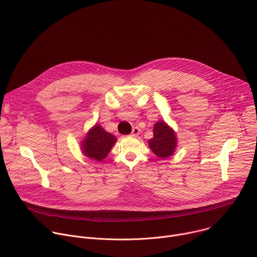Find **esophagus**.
<instances>
[{"mask_svg": "<svg viewBox=\"0 0 257 257\" xmlns=\"http://www.w3.org/2000/svg\"><path fill=\"white\" fill-rule=\"evenodd\" d=\"M139 133H140V129H139L138 127H134V128H133V130H132L131 136H133V137H137V136L139 135Z\"/></svg>", "mask_w": 257, "mask_h": 257, "instance_id": "obj_1", "label": "esophagus"}]
</instances>
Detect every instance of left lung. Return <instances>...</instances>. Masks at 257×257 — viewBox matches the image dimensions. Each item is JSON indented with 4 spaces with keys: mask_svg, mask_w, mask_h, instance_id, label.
<instances>
[{
    "mask_svg": "<svg viewBox=\"0 0 257 257\" xmlns=\"http://www.w3.org/2000/svg\"><path fill=\"white\" fill-rule=\"evenodd\" d=\"M149 145L158 158L171 157L177 148L176 133L165 121H159L155 124L154 137L149 140Z\"/></svg>",
    "mask_w": 257,
    "mask_h": 257,
    "instance_id": "8db88e82",
    "label": "left lung"
}]
</instances>
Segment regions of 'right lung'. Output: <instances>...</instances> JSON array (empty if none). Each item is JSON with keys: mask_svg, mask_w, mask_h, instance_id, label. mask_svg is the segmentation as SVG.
Masks as SVG:
<instances>
[{"mask_svg": "<svg viewBox=\"0 0 257 257\" xmlns=\"http://www.w3.org/2000/svg\"><path fill=\"white\" fill-rule=\"evenodd\" d=\"M116 141L117 138L114 135L96 124L87 132L81 143V150L87 158L101 162L111 152Z\"/></svg>", "mask_w": 257, "mask_h": 257, "instance_id": "obj_1", "label": "right lung"}]
</instances>
